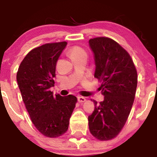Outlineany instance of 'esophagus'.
I'll return each instance as SVG.
<instances>
[{
	"label": "esophagus",
	"instance_id": "1",
	"mask_svg": "<svg viewBox=\"0 0 157 157\" xmlns=\"http://www.w3.org/2000/svg\"><path fill=\"white\" fill-rule=\"evenodd\" d=\"M77 99H78V101L80 102V103H84V102L86 101V98L85 97H82V96H79V97L77 98Z\"/></svg>",
	"mask_w": 157,
	"mask_h": 157
}]
</instances>
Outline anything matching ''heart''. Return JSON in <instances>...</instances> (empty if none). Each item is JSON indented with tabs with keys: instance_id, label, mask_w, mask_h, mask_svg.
Segmentation results:
<instances>
[{
	"instance_id": "heart-1",
	"label": "heart",
	"mask_w": 157,
	"mask_h": 157,
	"mask_svg": "<svg viewBox=\"0 0 157 157\" xmlns=\"http://www.w3.org/2000/svg\"><path fill=\"white\" fill-rule=\"evenodd\" d=\"M68 54L72 60L84 57V56H87L86 52L82 48L78 47V46H75V47L71 48L69 50Z\"/></svg>"
}]
</instances>
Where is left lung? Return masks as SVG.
I'll list each match as a JSON object with an SVG mask.
<instances>
[{
    "mask_svg": "<svg viewBox=\"0 0 157 157\" xmlns=\"http://www.w3.org/2000/svg\"><path fill=\"white\" fill-rule=\"evenodd\" d=\"M94 54V77L102 82L104 100H93L95 109L88 116L92 135L100 141L113 139L124 126L134 101L137 72L129 54L108 37L89 40Z\"/></svg>",
    "mask_w": 157,
    "mask_h": 157,
    "instance_id": "8db88e82",
    "label": "left lung"
}]
</instances>
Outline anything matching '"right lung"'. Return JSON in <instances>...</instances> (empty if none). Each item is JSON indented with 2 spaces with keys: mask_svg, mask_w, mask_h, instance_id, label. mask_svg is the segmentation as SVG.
I'll return each mask as SVG.
<instances>
[{
  "mask_svg": "<svg viewBox=\"0 0 157 157\" xmlns=\"http://www.w3.org/2000/svg\"><path fill=\"white\" fill-rule=\"evenodd\" d=\"M66 41L45 44L26 54L18 67L16 80L31 120L45 136L56 138L67 131L77 103L72 95H53L56 64Z\"/></svg>",
  "mask_w": 157,
  "mask_h": 157,
  "instance_id": "obj_1",
  "label": "right lung"
}]
</instances>
